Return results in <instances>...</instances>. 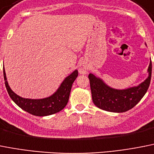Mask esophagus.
Masks as SVG:
<instances>
[{"instance_id": "obj_1", "label": "esophagus", "mask_w": 154, "mask_h": 154, "mask_svg": "<svg viewBox=\"0 0 154 154\" xmlns=\"http://www.w3.org/2000/svg\"><path fill=\"white\" fill-rule=\"evenodd\" d=\"M79 72H80V73H81V74H85V73H87V69L85 67H81L79 69Z\"/></svg>"}]
</instances>
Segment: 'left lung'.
Here are the masks:
<instances>
[{
    "label": "left lung",
    "instance_id": "left-lung-1",
    "mask_svg": "<svg viewBox=\"0 0 154 154\" xmlns=\"http://www.w3.org/2000/svg\"><path fill=\"white\" fill-rule=\"evenodd\" d=\"M148 77L138 86L126 89H116L106 85L102 79L93 73L88 75L90 81L92 101L102 110L111 112H125L133 109L143 98L149 88L152 73V63L148 66Z\"/></svg>",
    "mask_w": 154,
    "mask_h": 154
}]
</instances>
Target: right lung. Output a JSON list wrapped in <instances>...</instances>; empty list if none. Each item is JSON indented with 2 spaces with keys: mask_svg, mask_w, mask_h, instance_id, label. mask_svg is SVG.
<instances>
[{
  "mask_svg": "<svg viewBox=\"0 0 154 154\" xmlns=\"http://www.w3.org/2000/svg\"><path fill=\"white\" fill-rule=\"evenodd\" d=\"M77 76L78 71L75 69L64 79L57 91L53 93L52 95L41 99H31L20 97L11 89L7 81L6 73L4 67L5 84L11 98L21 109L36 116H50L63 109L69 101L72 85Z\"/></svg>",
  "mask_w": 154,
  "mask_h": 154,
  "instance_id": "add662e5",
  "label": "right lung"
}]
</instances>
